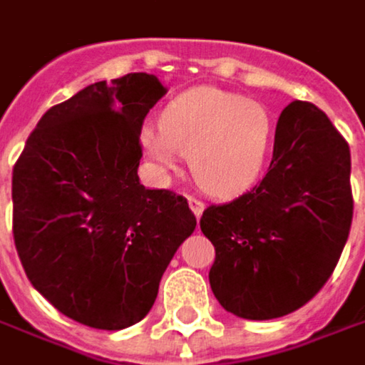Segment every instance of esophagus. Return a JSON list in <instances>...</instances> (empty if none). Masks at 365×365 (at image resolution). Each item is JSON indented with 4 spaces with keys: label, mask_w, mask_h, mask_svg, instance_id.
Wrapping results in <instances>:
<instances>
[{
    "label": "esophagus",
    "mask_w": 365,
    "mask_h": 365,
    "mask_svg": "<svg viewBox=\"0 0 365 365\" xmlns=\"http://www.w3.org/2000/svg\"><path fill=\"white\" fill-rule=\"evenodd\" d=\"M190 208H192V212L200 219V215L204 212V202L200 198H194V196H190Z\"/></svg>",
    "instance_id": "1"
}]
</instances>
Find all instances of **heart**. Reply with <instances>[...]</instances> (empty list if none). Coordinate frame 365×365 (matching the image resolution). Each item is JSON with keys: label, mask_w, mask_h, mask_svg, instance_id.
I'll return each mask as SVG.
<instances>
[{"label": "heart", "mask_w": 365, "mask_h": 365, "mask_svg": "<svg viewBox=\"0 0 365 365\" xmlns=\"http://www.w3.org/2000/svg\"><path fill=\"white\" fill-rule=\"evenodd\" d=\"M272 118L262 103L219 88H196L173 98L161 130L142 128L144 153L165 169L190 159L196 183L212 196H235L256 182L267 161Z\"/></svg>", "instance_id": "b5f03b06"}]
</instances>
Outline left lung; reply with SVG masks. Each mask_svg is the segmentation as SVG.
<instances>
[{"label":"left lung","instance_id":"left-lung-1","mask_svg":"<svg viewBox=\"0 0 365 365\" xmlns=\"http://www.w3.org/2000/svg\"><path fill=\"white\" fill-rule=\"evenodd\" d=\"M349 178V144L327 113L289 103L262 182L231 202L210 204L200 219L215 246L210 287L227 312L281 318L324 287L351 229Z\"/></svg>","mask_w":365,"mask_h":365}]
</instances>
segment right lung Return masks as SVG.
Returning a JSON list of instances; mask_svg holds the SVG:
<instances>
[{
    "label": "right lung",
    "instance_id": "add662e5",
    "mask_svg": "<svg viewBox=\"0 0 365 365\" xmlns=\"http://www.w3.org/2000/svg\"><path fill=\"white\" fill-rule=\"evenodd\" d=\"M153 74L95 82L53 105L14 165V244L33 287L80 324L119 331L153 308L167 264L196 229L187 200L138 180Z\"/></svg>",
    "mask_w": 365,
    "mask_h": 365
}]
</instances>
